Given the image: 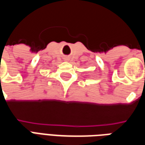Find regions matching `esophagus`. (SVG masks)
<instances>
[{
    "mask_svg": "<svg viewBox=\"0 0 145 145\" xmlns=\"http://www.w3.org/2000/svg\"><path fill=\"white\" fill-rule=\"evenodd\" d=\"M65 60H68V59H67V58H65Z\"/></svg>",
    "mask_w": 145,
    "mask_h": 145,
    "instance_id": "1",
    "label": "esophagus"
}]
</instances>
